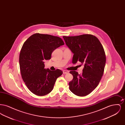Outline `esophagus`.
Returning a JSON list of instances; mask_svg holds the SVG:
<instances>
[{"mask_svg":"<svg viewBox=\"0 0 125 125\" xmlns=\"http://www.w3.org/2000/svg\"><path fill=\"white\" fill-rule=\"evenodd\" d=\"M63 73L64 74H67V73H69V71H67V70H63Z\"/></svg>","mask_w":125,"mask_h":125,"instance_id":"obj_1","label":"esophagus"}]
</instances>
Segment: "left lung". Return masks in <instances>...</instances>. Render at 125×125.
Listing matches in <instances>:
<instances>
[{"label": "left lung", "instance_id": "1", "mask_svg": "<svg viewBox=\"0 0 125 125\" xmlns=\"http://www.w3.org/2000/svg\"><path fill=\"white\" fill-rule=\"evenodd\" d=\"M63 37L73 53L72 63L79 61L84 65L82 74L70 72L73 79L69 83V89L75 95H88L95 89L103 75L106 63L104 48L98 38L92 35Z\"/></svg>", "mask_w": 125, "mask_h": 125}]
</instances>
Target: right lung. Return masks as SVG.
Wrapping results in <instances>:
<instances>
[{
  "mask_svg": "<svg viewBox=\"0 0 125 125\" xmlns=\"http://www.w3.org/2000/svg\"><path fill=\"white\" fill-rule=\"evenodd\" d=\"M64 44L61 38L36 33L24 42L21 49L19 64L22 78L31 92L43 96L53 89L57 79L63 72L44 68V61L50 60L55 49Z\"/></svg>",
  "mask_w": 125,
  "mask_h": 125,
  "instance_id": "1",
  "label": "right lung"
}]
</instances>
